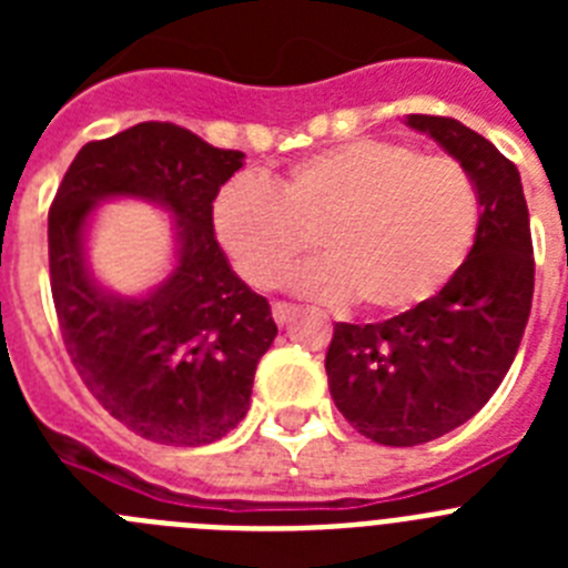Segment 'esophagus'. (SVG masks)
<instances>
[{
  "label": "esophagus",
  "instance_id": "1",
  "mask_svg": "<svg viewBox=\"0 0 568 568\" xmlns=\"http://www.w3.org/2000/svg\"><path fill=\"white\" fill-rule=\"evenodd\" d=\"M298 315V307L295 304H284V301H275L273 304V318L278 327H284V324H290V321Z\"/></svg>",
  "mask_w": 568,
  "mask_h": 568
}]
</instances>
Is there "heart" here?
I'll list each match as a JSON object with an SVG mask.
<instances>
[{
	"label": "heart",
	"instance_id": "heart-1",
	"mask_svg": "<svg viewBox=\"0 0 568 568\" xmlns=\"http://www.w3.org/2000/svg\"><path fill=\"white\" fill-rule=\"evenodd\" d=\"M480 224L478 190L446 155L384 139L321 150L270 184L233 175L213 202V233L250 287H275L313 241L293 287L355 298L366 313H404L449 284Z\"/></svg>",
	"mask_w": 568,
	"mask_h": 568
}]
</instances>
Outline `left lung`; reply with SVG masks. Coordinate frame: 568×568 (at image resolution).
Here are the masks:
<instances>
[{
	"label": "left lung",
	"mask_w": 568,
	"mask_h": 568,
	"mask_svg": "<svg viewBox=\"0 0 568 568\" xmlns=\"http://www.w3.org/2000/svg\"><path fill=\"white\" fill-rule=\"evenodd\" d=\"M471 175L480 224L438 295L378 324H335L327 381L338 413L375 444L453 433L495 395L518 355L535 293L529 210L518 168L446 115H406Z\"/></svg>",
	"instance_id": "obj_1"
}]
</instances>
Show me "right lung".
<instances>
[{"mask_svg": "<svg viewBox=\"0 0 568 568\" xmlns=\"http://www.w3.org/2000/svg\"><path fill=\"white\" fill-rule=\"evenodd\" d=\"M241 164V150L142 122L84 144L50 204V293L64 349L93 398L155 444L202 446L235 429L278 335L267 298L233 273L213 233L215 195ZM119 194L176 219L174 273L142 300L108 294L83 258L89 213Z\"/></svg>", "mask_w": 568, "mask_h": 568, "instance_id": "right-lung-1", "label": "right lung"}]
</instances>
